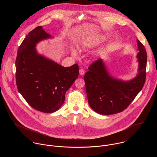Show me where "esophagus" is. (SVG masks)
Instances as JSON below:
<instances>
[{"instance_id":"1","label":"esophagus","mask_w":157,"mask_h":157,"mask_svg":"<svg viewBox=\"0 0 157 157\" xmlns=\"http://www.w3.org/2000/svg\"><path fill=\"white\" fill-rule=\"evenodd\" d=\"M84 73H85V71L83 69H80L79 70V75H80L82 76V75H84Z\"/></svg>"}]
</instances>
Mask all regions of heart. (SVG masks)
Returning <instances> with one entry per match:
<instances>
[{"instance_id": "heart-1", "label": "heart", "mask_w": 157, "mask_h": 157, "mask_svg": "<svg viewBox=\"0 0 157 157\" xmlns=\"http://www.w3.org/2000/svg\"><path fill=\"white\" fill-rule=\"evenodd\" d=\"M104 38L102 36L94 38H86L83 40L81 43V45L78 47V50L80 52L90 50L98 46V44H99L104 40ZM72 53L73 55H76V53L74 51L72 52Z\"/></svg>"}]
</instances>
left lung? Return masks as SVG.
<instances>
[{"mask_svg": "<svg viewBox=\"0 0 157 157\" xmlns=\"http://www.w3.org/2000/svg\"><path fill=\"white\" fill-rule=\"evenodd\" d=\"M138 75L124 81L113 78L102 59L94 61L84 75L86 91L90 107L97 113L111 115L124 110L142 90L146 79L147 55L143 44L137 40Z\"/></svg>", "mask_w": 157, "mask_h": 157, "instance_id": "1", "label": "left lung"}]
</instances>
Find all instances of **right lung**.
<instances>
[{"instance_id": "obj_1", "label": "right lung", "mask_w": 157, "mask_h": 157, "mask_svg": "<svg viewBox=\"0 0 157 157\" xmlns=\"http://www.w3.org/2000/svg\"><path fill=\"white\" fill-rule=\"evenodd\" d=\"M52 37L41 26L36 27L21 43L15 61L18 91L31 107L44 113L60 108L79 75L78 64L66 68L37 53L36 44Z\"/></svg>"}]
</instances>
